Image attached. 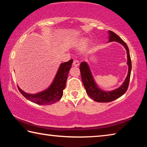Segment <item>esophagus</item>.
Segmentation results:
<instances>
[{
    "label": "esophagus",
    "instance_id": "obj_1",
    "mask_svg": "<svg viewBox=\"0 0 147 147\" xmlns=\"http://www.w3.org/2000/svg\"><path fill=\"white\" fill-rule=\"evenodd\" d=\"M73 65L74 67H78L80 65V63L78 60H74Z\"/></svg>",
    "mask_w": 147,
    "mask_h": 147
}]
</instances>
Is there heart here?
Masks as SVG:
<instances>
[{
  "mask_svg": "<svg viewBox=\"0 0 147 147\" xmlns=\"http://www.w3.org/2000/svg\"><path fill=\"white\" fill-rule=\"evenodd\" d=\"M89 39L88 38L80 39L76 43V47L79 49H84L87 46Z\"/></svg>",
  "mask_w": 147,
  "mask_h": 147,
  "instance_id": "obj_1",
  "label": "heart"
}]
</instances>
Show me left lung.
<instances>
[{"label": "left lung", "instance_id": "8db88e82", "mask_svg": "<svg viewBox=\"0 0 147 147\" xmlns=\"http://www.w3.org/2000/svg\"><path fill=\"white\" fill-rule=\"evenodd\" d=\"M108 33V42H118V43H121L125 48L126 54H127V64L128 66V72L125 80L124 81L123 84L119 88L112 91H103L102 89L99 88L95 82V80H94L93 74L91 73V69L89 68L88 63L86 61L82 62L80 65V70L82 80L84 88H85L86 91L87 93L88 94V95L93 100L98 102H109L116 100L117 98L123 95L126 93V91H127L130 78L131 62L127 45H126L125 42H124L123 39H121V38L118 35L114 33L113 32L109 30Z\"/></svg>", "mask_w": 147, "mask_h": 147}]
</instances>
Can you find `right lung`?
I'll list each match as a JSON object with an SVG mask.
<instances>
[{
    "label": "right lung",
    "instance_id": "obj_1",
    "mask_svg": "<svg viewBox=\"0 0 147 147\" xmlns=\"http://www.w3.org/2000/svg\"><path fill=\"white\" fill-rule=\"evenodd\" d=\"M73 60L60 64L53 82L48 88L35 94L27 93L18 86L21 93L28 100L39 105H49L58 102L63 96V91L65 88L69 71L71 68Z\"/></svg>",
    "mask_w": 147,
    "mask_h": 147
}]
</instances>
